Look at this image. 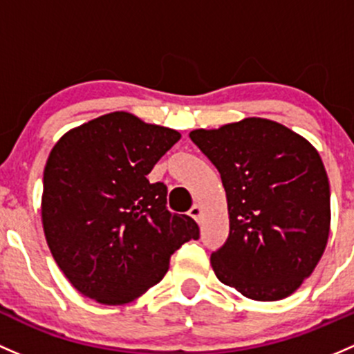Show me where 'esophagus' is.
I'll return each instance as SVG.
<instances>
[{
  "instance_id": "obj_1",
  "label": "esophagus",
  "mask_w": 354,
  "mask_h": 354,
  "mask_svg": "<svg viewBox=\"0 0 354 354\" xmlns=\"http://www.w3.org/2000/svg\"><path fill=\"white\" fill-rule=\"evenodd\" d=\"M201 214H203V209H201V206H199V204H194V206L189 209V216L194 218L196 221L201 220Z\"/></svg>"
}]
</instances>
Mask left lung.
Here are the masks:
<instances>
[{"instance_id": "left-lung-1", "label": "left lung", "mask_w": 354, "mask_h": 354, "mask_svg": "<svg viewBox=\"0 0 354 354\" xmlns=\"http://www.w3.org/2000/svg\"><path fill=\"white\" fill-rule=\"evenodd\" d=\"M189 138L227 192L230 233L211 254L216 278L252 300L286 298L312 274L329 239L330 189L319 151L261 118Z\"/></svg>"}]
</instances>
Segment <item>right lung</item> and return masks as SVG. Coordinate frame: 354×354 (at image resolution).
<instances>
[{"mask_svg":"<svg viewBox=\"0 0 354 354\" xmlns=\"http://www.w3.org/2000/svg\"><path fill=\"white\" fill-rule=\"evenodd\" d=\"M180 134L129 112L68 131L44 169L47 245L76 290L122 305L162 281L170 256L199 239L187 214L167 207V185L147 176Z\"/></svg>","mask_w":354,"mask_h":354,"instance_id":"obj_1","label":"right lung"}]
</instances>
